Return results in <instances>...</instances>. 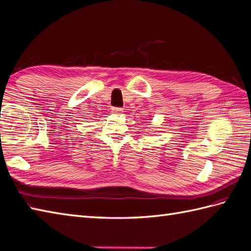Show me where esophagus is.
I'll list each match as a JSON object with an SVG mask.
<instances>
[{"label":"esophagus","mask_w":251,"mask_h":251,"mask_svg":"<svg viewBox=\"0 0 251 251\" xmlns=\"http://www.w3.org/2000/svg\"><path fill=\"white\" fill-rule=\"evenodd\" d=\"M111 112L113 114H121L123 112V109L122 108H115V106H114V108L111 109Z\"/></svg>","instance_id":"obj_1"}]
</instances>
